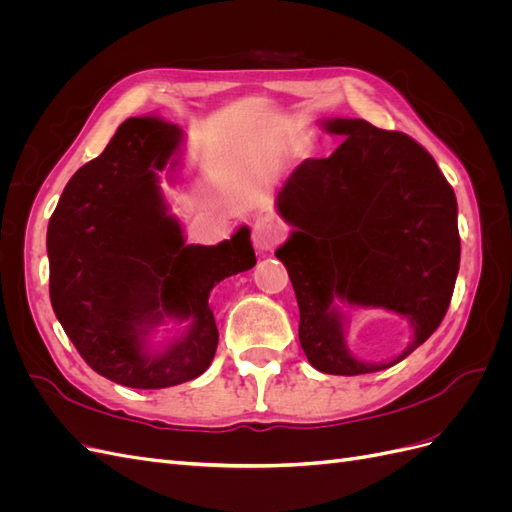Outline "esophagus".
I'll return each instance as SVG.
<instances>
[{
    "instance_id": "34e87169",
    "label": "esophagus",
    "mask_w": 512,
    "mask_h": 512,
    "mask_svg": "<svg viewBox=\"0 0 512 512\" xmlns=\"http://www.w3.org/2000/svg\"><path fill=\"white\" fill-rule=\"evenodd\" d=\"M284 239V228L271 218H260L252 226V241L258 252H271Z\"/></svg>"
}]
</instances>
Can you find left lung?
<instances>
[{"label":"left lung","instance_id":"1","mask_svg":"<svg viewBox=\"0 0 512 512\" xmlns=\"http://www.w3.org/2000/svg\"><path fill=\"white\" fill-rule=\"evenodd\" d=\"M346 136L329 158L301 162L275 205L294 226L275 252L299 303V342L322 374L359 376L406 359L440 327L455 290L457 198L425 147L363 119H327ZM337 302L384 306L415 329L389 364L354 360Z\"/></svg>","mask_w":512,"mask_h":512}]
</instances>
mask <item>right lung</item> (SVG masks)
Wrapping results in <instances>:
<instances>
[{
	"instance_id": "1",
	"label": "right lung",
	"mask_w": 512,
	"mask_h": 512,
	"mask_svg": "<svg viewBox=\"0 0 512 512\" xmlns=\"http://www.w3.org/2000/svg\"><path fill=\"white\" fill-rule=\"evenodd\" d=\"M181 138L179 126L158 117L123 121L72 175L46 230L57 320L91 369L130 389L203 374L218 348L209 292L256 265L247 226L218 245H185L158 175L177 166ZM166 319L189 327L151 349L146 337Z\"/></svg>"
}]
</instances>
